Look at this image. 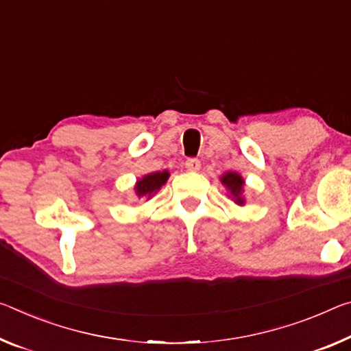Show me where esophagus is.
<instances>
[{
	"instance_id": "34e87169",
	"label": "esophagus",
	"mask_w": 351,
	"mask_h": 351,
	"mask_svg": "<svg viewBox=\"0 0 351 351\" xmlns=\"http://www.w3.org/2000/svg\"><path fill=\"white\" fill-rule=\"evenodd\" d=\"M186 169L189 171H198L199 169H202V162H199V160L195 158H191L186 160Z\"/></svg>"
}]
</instances>
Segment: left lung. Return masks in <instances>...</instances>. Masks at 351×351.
Instances as JSON below:
<instances>
[{"label":"left lung","mask_w":351,"mask_h":351,"mask_svg":"<svg viewBox=\"0 0 351 351\" xmlns=\"http://www.w3.org/2000/svg\"><path fill=\"white\" fill-rule=\"evenodd\" d=\"M221 182L230 189L232 195L236 197V203L237 204H243V199L241 198V192H242V187H243V180L234 171H230V173H225L221 176Z\"/></svg>","instance_id":"left-lung-1"}]
</instances>
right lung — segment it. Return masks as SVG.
Instances as JSON below:
<instances>
[{"mask_svg":"<svg viewBox=\"0 0 351 351\" xmlns=\"http://www.w3.org/2000/svg\"><path fill=\"white\" fill-rule=\"evenodd\" d=\"M169 180V171H156V173H149L147 176H143L141 181H137L136 184V193L138 197H145L152 195V193H156L160 189V186Z\"/></svg>","mask_w":351,"mask_h":351,"instance_id":"add662e5","label":"right lung"}]
</instances>
